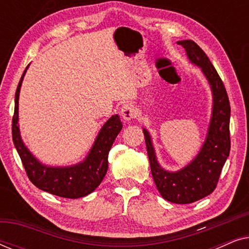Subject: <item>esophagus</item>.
<instances>
[{
	"label": "esophagus",
	"mask_w": 249,
	"mask_h": 249,
	"mask_svg": "<svg viewBox=\"0 0 249 249\" xmlns=\"http://www.w3.org/2000/svg\"><path fill=\"white\" fill-rule=\"evenodd\" d=\"M136 115H137V111H136L134 105L124 104V107H121V117L122 119H124V120H131V119L136 118Z\"/></svg>",
	"instance_id": "esophagus-1"
}]
</instances>
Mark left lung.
Listing matches in <instances>:
<instances>
[{"instance_id": "1", "label": "left lung", "mask_w": 249, "mask_h": 249, "mask_svg": "<svg viewBox=\"0 0 249 249\" xmlns=\"http://www.w3.org/2000/svg\"><path fill=\"white\" fill-rule=\"evenodd\" d=\"M178 44L186 50L190 62L202 69L212 90V117L205 142L189 164L179 171L170 172L158 162L149 132L146 129H142V132L152 176L160 194L171 203L190 204L210 195L216 188L230 153V103L226 87L205 52L190 39L180 40Z\"/></svg>"}]
</instances>
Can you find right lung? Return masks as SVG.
<instances>
[{
	"label": "right lung",
	"mask_w": 249,
	"mask_h": 249,
	"mask_svg": "<svg viewBox=\"0 0 249 249\" xmlns=\"http://www.w3.org/2000/svg\"><path fill=\"white\" fill-rule=\"evenodd\" d=\"M16 90L15 114L12 118V139L30 181L37 188L64 198H80L93 193L107 175L108 152L113 145L122 122L118 114L112 115L98 132L94 145L83 162L70 166H49L40 163L23 144L19 130V93L26 71Z\"/></svg>",
	"instance_id": "right-lung-1"
}]
</instances>
